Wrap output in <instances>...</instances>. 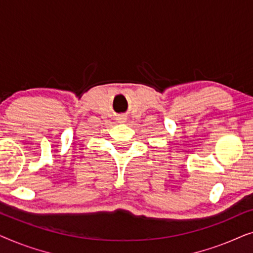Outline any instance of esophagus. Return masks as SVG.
<instances>
[{
  "label": "esophagus",
  "instance_id": "esophagus-1",
  "mask_svg": "<svg viewBox=\"0 0 253 253\" xmlns=\"http://www.w3.org/2000/svg\"><path fill=\"white\" fill-rule=\"evenodd\" d=\"M120 121H121V122H120V123H123V122H126V119H124V117H121V119H120Z\"/></svg>",
  "mask_w": 253,
  "mask_h": 253
}]
</instances>
